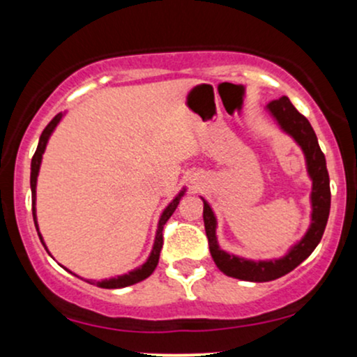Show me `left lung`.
<instances>
[{
    "mask_svg": "<svg viewBox=\"0 0 357 357\" xmlns=\"http://www.w3.org/2000/svg\"><path fill=\"white\" fill-rule=\"evenodd\" d=\"M268 112L278 122V126L284 129V132L294 137V141L302 147L307 162V173L312 179V195H310V203H312V223L305 236L289 250L285 257L278 260H245V258L230 255L225 250L218 247L216 241V218L211 206L203 199V220L204 230H206L208 245H210V253L218 267L225 275L240 278L247 282H270L278 277H284L285 273L292 272L297 265H301L314 248L321 241L324 230H326L327 218H329L331 210V188H329V173L326 167V158L319 147L317 136H315L312 126L307 119L302 116L298 110L294 107L289 97H280V99L272 100L267 105Z\"/></svg>",
    "mask_w": 357,
    "mask_h": 357,
    "instance_id": "1",
    "label": "left lung"
}]
</instances>
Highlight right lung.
Returning a JSON list of instances; mask_svg holds the SVG:
<instances>
[{
    "label": "right lung",
    "mask_w": 357,
    "mask_h": 357,
    "mask_svg": "<svg viewBox=\"0 0 357 357\" xmlns=\"http://www.w3.org/2000/svg\"><path fill=\"white\" fill-rule=\"evenodd\" d=\"M61 116L63 114H56L55 117L52 119L50 124L43 129L42 136H40V141H38V147H36L35 154H33V159H31V174H30V186H31V211H33V221H35V227H36V231H38V223H36V208H35V198H36V178H38V171H40V165H42V155L45 153V147H47V142L48 139H50L53 129H55L56 124L61 121ZM184 195V190L179 192L178 196L173 199V202L169 203V206L166 208L165 211H162L161 218H159V225H158V233H155V240H154V247H153V252H151L149 258H147V261L144 265H141V267L132 270V272L126 273V275H119V277H114V278H109V280H100V282H96V280H87L89 284L92 285H97V287H102V289H122V287H127V285H134L137 284V282L144 280L151 275V273L154 272V268L158 267V261H159V253H161V248H162V228H165L166 221L171 218V215H173L176 208H178L179 204V199H181V196ZM40 240H42L43 247H45V241L42 238V235L38 233ZM47 248V247H45Z\"/></svg>",
    "instance_id": "right-lung-1"
}]
</instances>
